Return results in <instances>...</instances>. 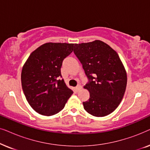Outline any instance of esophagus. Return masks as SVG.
<instances>
[{
    "mask_svg": "<svg viewBox=\"0 0 150 150\" xmlns=\"http://www.w3.org/2000/svg\"><path fill=\"white\" fill-rule=\"evenodd\" d=\"M81 88H82V86H81V85H77L76 87H75V89H76V91L77 92H78V91H79L81 89Z\"/></svg>",
    "mask_w": 150,
    "mask_h": 150,
    "instance_id": "obj_1",
    "label": "esophagus"
}]
</instances>
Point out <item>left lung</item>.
Segmentation results:
<instances>
[{
    "label": "left lung",
    "instance_id": "8db88e82",
    "mask_svg": "<svg viewBox=\"0 0 150 150\" xmlns=\"http://www.w3.org/2000/svg\"><path fill=\"white\" fill-rule=\"evenodd\" d=\"M74 52L83 65L89 83L84 88L89 99L83 102L91 115L104 117L114 111L124 97L127 74L115 50L100 40L76 44Z\"/></svg>",
    "mask_w": 150,
    "mask_h": 150
}]
</instances>
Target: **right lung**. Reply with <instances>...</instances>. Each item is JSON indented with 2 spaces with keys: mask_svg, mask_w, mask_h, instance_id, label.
I'll use <instances>...</instances> for the list:
<instances>
[{
  "mask_svg": "<svg viewBox=\"0 0 150 150\" xmlns=\"http://www.w3.org/2000/svg\"><path fill=\"white\" fill-rule=\"evenodd\" d=\"M76 44L48 42L30 53L22 67L21 83L28 103L35 111L46 116L64 108L73 91L61 77V67Z\"/></svg>",
  "mask_w": 150,
  "mask_h": 150,
  "instance_id": "1",
  "label": "right lung"
}]
</instances>
